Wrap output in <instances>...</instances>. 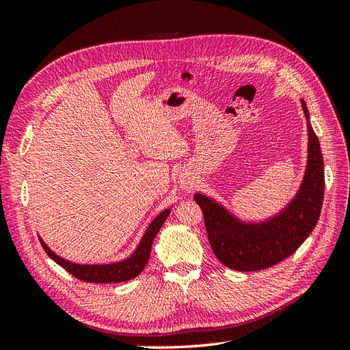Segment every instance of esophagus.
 <instances>
[{
  "label": "esophagus",
  "mask_w": 350,
  "mask_h": 350,
  "mask_svg": "<svg viewBox=\"0 0 350 350\" xmlns=\"http://www.w3.org/2000/svg\"><path fill=\"white\" fill-rule=\"evenodd\" d=\"M181 185H183V188H191V185H193V181H189V178H187V179H183V181H181Z\"/></svg>",
  "instance_id": "esophagus-1"
}]
</instances>
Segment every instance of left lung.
Instances as JSON below:
<instances>
[{
    "mask_svg": "<svg viewBox=\"0 0 350 350\" xmlns=\"http://www.w3.org/2000/svg\"><path fill=\"white\" fill-rule=\"evenodd\" d=\"M301 102L308 129V162L299 191L288 207L262 224H243L215 200L194 196L203 210L210 247L229 269L257 271L274 266L292 256L319 221L324 198V161L308 108Z\"/></svg>",
    "mask_w": 350,
    "mask_h": 350,
    "instance_id": "1",
    "label": "left lung"
}]
</instances>
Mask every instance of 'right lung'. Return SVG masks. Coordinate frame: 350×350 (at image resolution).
<instances>
[{
    "label": "right lung",
    "mask_w": 350,
    "mask_h": 350,
    "mask_svg": "<svg viewBox=\"0 0 350 350\" xmlns=\"http://www.w3.org/2000/svg\"><path fill=\"white\" fill-rule=\"evenodd\" d=\"M169 208L163 210L161 215H159L150 226L147 228L146 234L143 235L139 247L133 252V256H130L126 260H122L120 262H113V264H76L67 261L64 258H61L57 256L55 252H52L46 243L39 238L42 247H44L45 252L48 256L54 260L57 264L67 270L70 274H72L74 278H77L83 282L88 283H120V282H126L130 279H134L139 276V274L144 270L147 261H149L150 257V250H152V243L154 237L157 235L159 229L162 228L165 224L166 217L169 216Z\"/></svg>",
    "instance_id": "obj_1"
}]
</instances>
